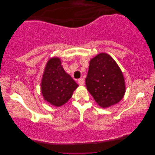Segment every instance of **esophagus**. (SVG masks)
I'll list each match as a JSON object with an SVG mask.
<instances>
[{"label":"esophagus","mask_w":155,"mask_h":155,"mask_svg":"<svg viewBox=\"0 0 155 155\" xmlns=\"http://www.w3.org/2000/svg\"><path fill=\"white\" fill-rule=\"evenodd\" d=\"M84 80L83 79H79L78 80V83H79L80 85H83L84 84Z\"/></svg>","instance_id":"1"}]
</instances>
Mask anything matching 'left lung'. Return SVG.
<instances>
[{
  "label": "left lung",
  "instance_id": "left-lung-1",
  "mask_svg": "<svg viewBox=\"0 0 155 155\" xmlns=\"http://www.w3.org/2000/svg\"><path fill=\"white\" fill-rule=\"evenodd\" d=\"M85 84L89 92L101 108L118 103L126 92L121 70L106 53H100L90 60Z\"/></svg>",
  "mask_w": 155,
  "mask_h": 155
}]
</instances>
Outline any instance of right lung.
I'll list each match as a JSON object with an SVG mask.
<instances>
[{
    "label": "right lung",
    "instance_id": "add662e5",
    "mask_svg": "<svg viewBox=\"0 0 155 155\" xmlns=\"http://www.w3.org/2000/svg\"><path fill=\"white\" fill-rule=\"evenodd\" d=\"M78 87L75 80L64 71L58 57H53L47 61L41 82V94L46 102L61 107L71 98Z\"/></svg>",
    "mask_w": 155,
    "mask_h": 155
}]
</instances>
